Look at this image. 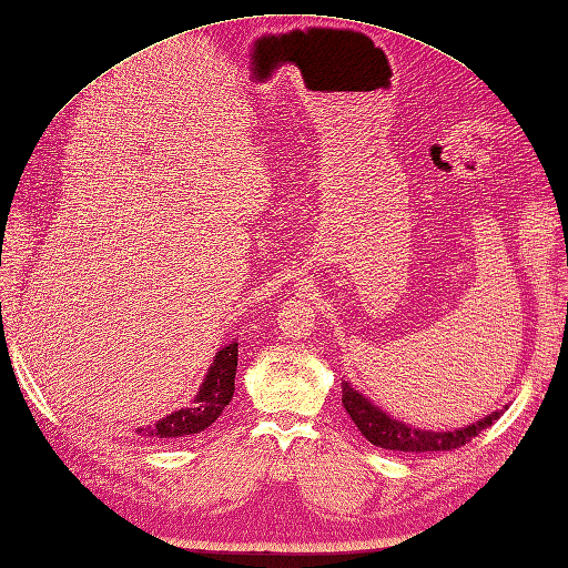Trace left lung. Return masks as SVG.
Masks as SVG:
<instances>
[{"mask_svg":"<svg viewBox=\"0 0 568 568\" xmlns=\"http://www.w3.org/2000/svg\"><path fill=\"white\" fill-rule=\"evenodd\" d=\"M342 403L348 417L354 419V425L361 429V434L371 442L381 446V449H390V452H452L464 446L474 437H478L480 432L488 429L493 422L500 417V413H493L484 417L476 425H468L464 429H454V432H429V429H415L407 427L403 422H397L388 417L373 405L368 397L354 390L346 381L342 383Z\"/></svg>","mask_w":568,"mask_h":568,"instance_id":"obj_1","label":"left lung"}]
</instances>
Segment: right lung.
Here are the masks:
<instances>
[{
    "mask_svg": "<svg viewBox=\"0 0 568 568\" xmlns=\"http://www.w3.org/2000/svg\"><path fill=\"white\" fill-rule=\"evenodd\" d=\"M236 361H239V344H229L220 348L214 356V364L204 378L200 395L190 407L178 409L149 427H139L136 434L143 439L153 442H171L178 437H190L207 429L212 422L222 415V409L232 403L234 397V378H236Z\"/></svg>",
    "mask_w": 568,
    "mask_h": 568,
    "instance_id": "1",
    "label": "right lung"
}]
</instances>
